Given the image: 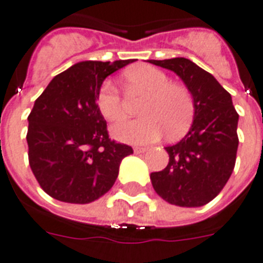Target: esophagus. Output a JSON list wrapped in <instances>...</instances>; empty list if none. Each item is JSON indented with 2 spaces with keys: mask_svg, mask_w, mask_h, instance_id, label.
<instances>
[{
  "mask_svg": "<svg viewBox=\"0 0 263 263\" xmlns=\"http://www.w3.org/2000/svg\"><path fill=\"white\" fill-rule=\"evenodd\" d=\"M146 150H147L146 147H134V153L141 154V153H145Z\"/></svg>",
  "mask_w": 263,
  "mask_h": 263,
  "instance_id": "esophagus-1",
  "label": "esophagus"
}]
</instances>
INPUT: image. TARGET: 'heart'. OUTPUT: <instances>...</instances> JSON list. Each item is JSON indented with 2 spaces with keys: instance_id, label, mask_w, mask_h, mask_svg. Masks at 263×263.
<instances>
[{
  "instance_id": "1",
  "label": "heart",
  "mask_w": 263,
  "mask_h": 263,
  "mask_svg": "<svg viewBox=\"0 0 263 263\" xmlns=\"http://www.w3.org/2000/svg\"><path fill=\"white\" fill-rule=\"evenodd\" d=\"M127 97H143L138 107L142 118L117 123L111 127L116 140L127 143H150L166 133L167 138H179L189 129L194 116V101L187 87L170 82L159 69L138 65L123 73ZM100 114L109 122L126 117V101L111 82H105L96 97Z\"/></svg>"
}]
</instances>
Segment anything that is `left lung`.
<instances>
[{
  "label": "left lung",
  "mask_w": 263,
  "mask_h": 263,
  "mask_svg": "<svg viewBox=\"0 0 263 263\" xmlns=\"http://www.w3.org/2000/svg\"><path fill=\"white\" fill-rule=\"evenodd\" d=\"M172 70L183 81L194 101L189 132L166 146L169 163L150 174L154 190L172 205L199 208L214 199L232 176L238 149L239 116L232 96L212 74L183 57L147 60Z\"/></svg>",
  "instance_id": "1"
}]
</instances>
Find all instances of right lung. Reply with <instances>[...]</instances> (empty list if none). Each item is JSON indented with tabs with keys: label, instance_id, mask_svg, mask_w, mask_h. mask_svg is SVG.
Listing matches in <instances>:
<instances>
[{
	"label": "right lung",
	"instance_id": "1",
	"mask_svg": "<svg viewBox=\"0 0 263 263\" xmlns=\"http://www.w3.org/2000/svg\"><path fill=\"white\" fill-rule=\"evenodd\" d=\"M134 62L81 61L49 82L28 117L29 163L45 193L90 203L111 189L133 149L110 141L96 97L105 78Z\"/></svg>",
	"mask_w": 263,
	"mask_h": 263
}]
</instances>
